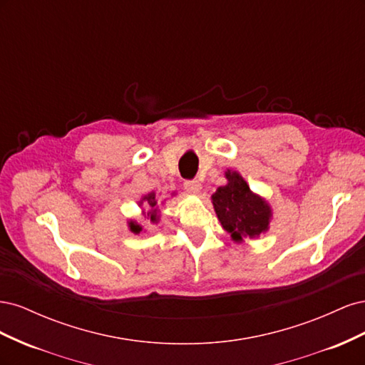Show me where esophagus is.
I'll list each match as a JSON object with an SVG mask.
<instances>
[{"label": "esophagus", "instance_id": "34e87169", "mask_svg": "<svg viewBox=\"0 0 365 365\" xmlns=\"http://www.w3.org/2000/svg\"><path fill=\"white\" fill-rule=\"evenodd\" d=\"M184 189L187 193H192V195H197L201 192V184L197 181H185L184 182Z\"/></svg>", "mask_w": 365, "mask_h": 365}]
</instances>
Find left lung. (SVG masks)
Listing matches in <instances>:
<instances>
[{
    "instance_id": "obj_1",
    "label": "left lung",
    "mask_w": 365,
    "mask_h": 365,
    "mask_svg": "<svg viewBox=\"0 0 365 365\" xmlns=\"http://www.w3.org/2000/svg\"><path fill=\"white\" fill-rule=\"evenodd\" d=\"M228 182L212 195L215 212L220 225L235 242L245 237L254 239L267 233L271 220V207L259 195L250 190V185L237 172H225Z\"/></svg>"
}]
</instances>
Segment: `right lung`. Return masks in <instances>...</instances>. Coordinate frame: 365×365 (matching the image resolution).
Returning <instances> with one entry per match:
<instances>
[{"instance_id":"1","label":"right lung","mask_w":365,"mask_h":365,"mask_svg":"<svg viewBox=\"0 0 365 365\" xmlns=\"http://www.w3.org/2000/svg\"><path fill=\"white\" fill-rule=\"evenodd\" d=\"M143 201H145V204L148 205V207H150L152 210H150V212L148 213V216L150 217V222H153V224H155V222H158V215H157V204H158V201H157V197H155V193H149V195H146L145 197H143V200L140 201V204H143ZM128 227H129V230L132 231V233H135V235H138L140 233V231L143 230V227L141 225H138L137 222H135V220H129V222H128Z\"/></svg>"}]
</instances>
